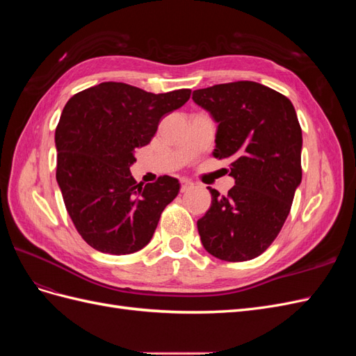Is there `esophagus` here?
<instances>
[{
  "label": "esophagus",
  "instance_id": "34e87169",
  "mask_svg": "<svg viewBox=\"0 0 356 356\" xmlns=\"http://www.w3.org/2000/svg\"><path fill=\"white\" fill-rule=\"evenodd\" d=\"M181 191L182 193H186V191H188V190H191L193 187H195V184H193V182L190 181V179H187V178H181Z\"/></svg>",
  "mask_w": 356,
  "mask_h": 356
}]
</instances>
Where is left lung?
Here are the masks:
<instances>
[{
	"label": "left lung",
	"instance_id": "obj_1",
	"mask_svg": "<svg viewBox=\"0 0 356 356\" xmlns=\"http://www.w3.org/2000/svg\"><path fill=\"white\" fill-rule=\"evenodd\" d=\"M193 101L217 123L213 157L230 160L234 186L220 196L208 187L211 208L200 241L224 261H246L276 239L301 182V127L293 104L255 81L215 84Z\"/></svg>",
	"mask_w": 356,
	"mask_h": 356
}]
</instances>
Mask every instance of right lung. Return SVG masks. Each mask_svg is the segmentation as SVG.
<instances>
[{"mask_svg":"<svg viewBox=\"0 0 356 356\" xmlns=\"http://www.w3.org/2000/svg\"><path fill=\"white\" fill-rule=\"evenodd\" d=\"M190 93L106 81L67 102L55 134L56 181L75 229L96 251L132 254L152 241L179 182L165 175L136 184L129 168L135 148L149 144L163 115L181 108Z\"/></svg>","mask_w":356,"mask_h":356,"instance_id":"right-lung-1","label":"right lung"}]
</instances>
